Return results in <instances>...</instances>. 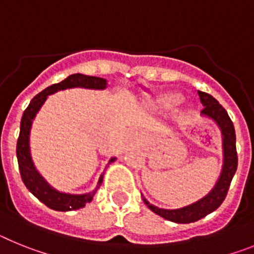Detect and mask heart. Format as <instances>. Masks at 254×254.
Segmentation results:
<instances>
[{"instance_id": "obj_1", "label": "heart", "mask_w": 254, "mask_h": 254, "mask_svg": "<svg viewBox=\"0 0 254 254\" xmlns=\"http://www.w3.org/2000/svg\"><path fill=\"white\" fill-rule=\"evenodd\" d=\"M180 100H182V97H180L179 94L170 93L165 94V96H162L161 98H158L157 103L161 109H170V107L175 106L176 103H179Z\"/></svg>"}]
</instances>
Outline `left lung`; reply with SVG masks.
Returning <instances> with one entry per match:
<instances>
[{"instance_id":"1","label":"left lung","mask_w":254,"mask_h":254,"mask_svg":"<svg viewBox=\"0 0 254 254\" xmlns=\"http://www.w3.org/2000/svg\"><path fill=\"white\" fill-rule=\"evenodd\" d=\"M200 103L203 105L202 115L207 118L212 119L217 127H220L222 134V149H224V165L219 180L213 187V189L202 199L194 202V203L185 206L178 209H165L158 208L143 198L144 203L148 206L151 211L157 213L158 216L169 220V221L178 222V224H189V222L198 221L203 219L204 216L213 212L219 208L224 202L226 194H228L229 187L233 180V176L237 171L238 167V153H237V136H235V129H234L233 121L229 118L226 110L215 100L211 94L206 92L198 90Z\"/></svg>"}]
</instances>
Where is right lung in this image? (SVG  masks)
Here are the masks:
<instances>
[{
	"instance_id": "right-lung-1",
	"label": "right lung",
	"mask_w": 254,
	"mask_h": 254,
	"mask_svg": "<svg viewBox=\"0 0 254 254\" xmlns=\"http://www.w3.org/2000/svg\"><path fill=\"white\" fill-rule=\"evenodd\" d=\"M75 87L88 88V89H105L107 87V80L103 78H97V76L72 74L67 76L65 80L60 81L57 84L51 85V87L46 88L45 90H42L41 93L37 94L30 101L29 106L24 111L20 123V134H19L16 144L17 164H19V170H20L21 180H23L26 188L29 189L30 193L38 198L42 203H45L46 206L55 209V211H63V212L72 211V209H79L81 207H84L85 203H89L90 200L93 199L96 191L100 188L101 183L103 180V175H101L96 189L87 194H67L56 190L39 175V173L35 170L34 165H33L29 149V134L33 119L35 118L37 112L39 111L42 105L47 100V97L57 92V90ZM116 158L112 157L109 164L114 162Z\"/></svg>"
}]
</instances>
